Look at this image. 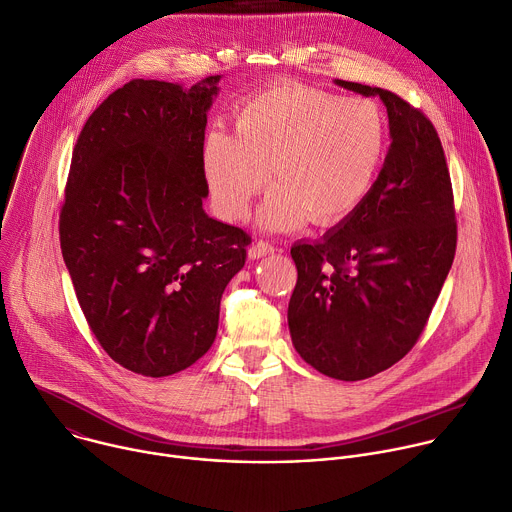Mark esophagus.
I'll return each instance as SVG.
<instances>
[{"label":"esophagus","instance_id":"obj_1","mask_svg":"<svg viewBox=\"0 0 512 512\" xmlns=\"http://www.w3.org/2000/svg\"><path fill=\"white\" fill-rule=\"evenodd\" d=\"M273 251H275V249H273V245H271V243L259 241V243H255V245H251V247H249L247 255H249V259H261V257H265V255H271Z\"/></svg>","mask_w":512,"mask_h":512}]
</instances>
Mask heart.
Here are the masks:
<instances>
[{
    "instance_id": "1",
    "label": "heart",
    "mask_w": 512,
    "mask_h": 512,
    "mask_svg": "<svg viewBox=\"0 0 512 512\" xmlns=\"http://www.w3.org/2000/svg\"><path fill=\"white\" fill-rule=\"evenodd\" d=\"M235 135L214 129L202 143V172L216 208L241 221L253 198L279 184L259 208L263 231L328 229L367 200L387 150V121L369 99L300 83H277L249 97Z\"/></svg>"
}]
</instances>
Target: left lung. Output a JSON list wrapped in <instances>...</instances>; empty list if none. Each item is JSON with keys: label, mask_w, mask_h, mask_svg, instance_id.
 <instances>
[{"label": "left lung", "mask_w": 512, "mask_h": 512, "mask_svg": "<svg viewBox=\"0 0 512 512\" xmlns=\"http://www.w3.org/2000/svg\"><path fill=\"white\" fill-rule=\"evenodd\" d=\"M387 107L391 145L367 200L322 239L291 247L298 283L291 342L318 373L362 381L417 342L456 253V212L442 141L391 91L336 81Z\"/></svg>", "instance_id": "obj_1"}]
</instances>
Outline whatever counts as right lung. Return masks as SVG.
Segmentation results:
<instances>
[{"mask_svg": "<svg viewBox=\"0 0 512 512\" xmlns=\"http://www.w3.org/2000/svg\"><path fill=\"white\" fill-rule=\"evenodd\" d=\"M223 75L190 89L133 79L87 119L72 152L60 249L105 352L168 377L212 346L249 235L202 208V143Z\"/></svg>", "mask_w": 512, "mask_h": 512, "instance_id": "obj_1", "label": "right lung"}]
</instances>
